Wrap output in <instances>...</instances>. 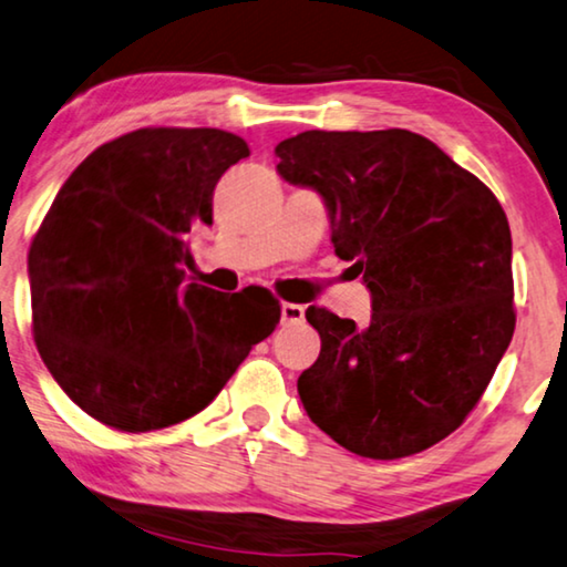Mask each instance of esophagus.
Here are the masks:
<instances>
[{
  "mask_svg": "<svg viewBox=\"0 0 567 567\" xmlns=\"http://www.w3.org/2000/svg\"><path fill=\"white\" fill-rule=\"evenodd\" d=\"M281 319L286 327H293V324H301L303 321V307L301 303H281Z\"/></svg>",
  "mask_w": 567,
  "mask_h": 567,
  "instance_id": "esophagus-1",
  "label": "esophagus"
}]
</instances>
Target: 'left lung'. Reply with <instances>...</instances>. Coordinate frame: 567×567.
I'll use <instances>...</instances> for the list:
<instances>
[{"label":"left lung","instance_id":"1","mask_svg":"<svg viewBox=\"0 0 567 567\" xmlns=\"http://www.w3.org/2000/svg\"><path fill=\"white\" fill-rule=\"evenodd\" d=\"M276 156L286 182L324 199L334 254L372 296L364 327L307 309L321 352L299 378L303 408L357 456L431 449L474 411L515 332L499 199L405 128L303 132Z\"/></svg>","mask_w":567,"mask_h":567}]
</instances>
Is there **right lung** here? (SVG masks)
I'll list each match as a JSON object with an SVG mask.
<instances>
[{
	"instance_id": "obj_1",
	"label": "right lung",
	"mask_w": 567,
	"mask_h": 567,
	"mask_svg": "<svg viewBox=\"0 0 567 567\" xmlns=\"http://www.w3.org/2000/svg\"><path fill=\"white\" fill-rule=\"evenodd\" d=\"M250 154L220 128H136L78 164L32 238V334L65 395L103 425L159 431L210 405L274 332L268 291L187 284L185 235Z\"/></svg>"
}]
</instances>
